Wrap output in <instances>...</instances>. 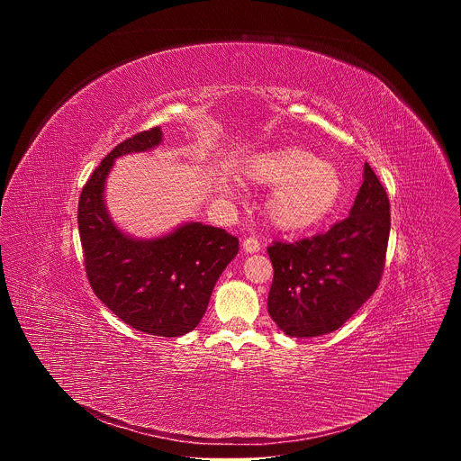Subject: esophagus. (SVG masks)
<instances>
[{
  "instance_id": "1",
  "label": "esophagus",
  "mask_w": 461,
  "mask_h": 461,
  "mask_svg": "<svg viewBox=\"0 0 461 461\" xmlns=\"http://www.w3.org/2000/svg\"><path fill=\"white\" fill-rule=\"evenodd\" d=\"M242 246H244V251H246V253H255V251L260 249V240L251 235V237H246V239H244Z\"/></svg>"
}]
</instances>
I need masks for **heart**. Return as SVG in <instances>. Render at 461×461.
<instances>
[{
  "mask_svg": "<svg viewBox=\"0 0 461 461\" xmlns=\"http://www.w3.org/2000/svg\"><path fill=\"white\" fill-rule=\"evenodd\" d=\"M246 175L253 182L277 185L270 199V215L290 230L321 221L341 193V178L332 164L295 148L253 157Z\"/></svg>",
  "mask_w": 461,
  "mask_h": 461,
  "instance_id": "1",
  "label": "heart"
}]
</instances>
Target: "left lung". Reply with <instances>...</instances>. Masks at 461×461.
Masks as SVG:
<instances>
[{
  "label": "left lung",
  "mask_w": 461,
  "mask_h": 461,
  "mask_svg": "<svg viewBox=\"0 0 461 461\" xmlns=\"http://www.w3.org/2000/svg\"><path fill=\"white\" fill-rule=\"evenodd\" d=\"M390 233L388 194L365 164L350 215L328 231L295 242L274 240L268 313L292 338L343 326L379 286Z\"/></svg>",
  "instance_id": "obj_1"
}]
</instances>
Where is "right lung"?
I'll return each instance as SVG.
<instances>
[{
	"mask_svg": "<svg viewBox=\"0 0 461 461\" xmlns=\"http://www.w3.org/2000/svg\"><path fill=\"white\" fill-rule=\"evenodd\" d=\"M160 140V127L140 131L100 162L80 193L78 230L96 297L139 332L178 338L201 322L217 279L239 251V239L221 228L189 222L162 239L135 240L109 221L104 184L113 160Z\"/></svg>",
	"mask_w": 461,
	"mask_h": 461,
	"instance_id": "obj_1",
	"label": "right lung"
}]
</instances>
